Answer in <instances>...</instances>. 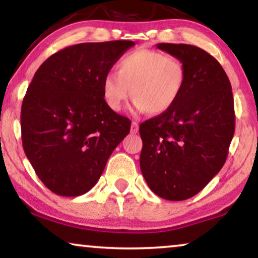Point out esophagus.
<instances>
[{
    "mask_svg": "<svg viewBox=\"0 0 258 258\" xmlns=\"http://www.w3.org/2000/svg\"><path fill=\"white\" fill-rule=\"evenodd\" d=\"M138 131H139L138 122L132 121V123H131V133H132V135H136V133H138Z\"/></svg>",
    "mask_w": 258,
    "mask_h": 258,
    "instance_id": "34e87169",
    "label": "esophagus"
}]
</instances>
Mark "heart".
<instances>
[{"label":"heart","instance_id":"1","mask_svg":"<svg viewBox=\"0 0 258 258\" xmlns=\"http://www.w3.org/2000/svg\"><path fill=\"white\" fill-rule=\"evenodd\" d=\"M116 68L118 73L108 71L102 78L103 100L114 112H119L131 95L138 112H168L183 93L188 76L183 60L150 48L125 54Z\"/></svg>","mask_w":258,"mask_h":258}]
</instances>
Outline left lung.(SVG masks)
Masks as SVG:
<instances>
[{
  "instance_id": "obj_1",
  "label": "left lung",
  "mask_w": 258,
  "mask_h": 258,
  "mask_svg": "<svg viewBox=\"0 0 258 258\" xmlns=\"http://www.w3.org/2000/svg\"><path fill=\"white\" fill-rule=\"evenodd\" d=\"M157 47L183 60L188 76L171 109L140 123V169L156 195L187 200L206 187L226 161L236 120L232 88L219 61L202 48Z\"/></svg>"
}]
</instances>
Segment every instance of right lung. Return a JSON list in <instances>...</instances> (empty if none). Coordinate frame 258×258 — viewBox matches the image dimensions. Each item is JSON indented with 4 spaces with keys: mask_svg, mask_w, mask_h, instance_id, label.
<instances>
[{
    "mask_svg": "<svg viewBox=\"0 0 258 258\" xmlns=\"http://www.w3.org/2000/svg\"><path fill=\"white\" fill-rule=\"evenodd\" d=\"M135 42H83L42 63L21 106L22 146L54 194L78 197L95 185L131 121L106 105L102 78Z\"/></svg>",
    "mask_w": 258,
    "mask_h": 258,
    "instance_id": "add662e5",
    "label": "right lung"
}]
</instances>
